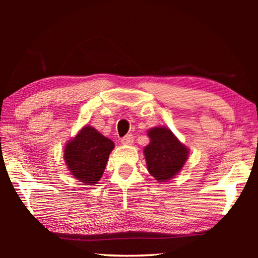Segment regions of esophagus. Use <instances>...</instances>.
I'll return each mask as SVG.
<instances>
[{
    "label": "esophagus",
    "mask_w": 258,
    "mask_h": 258,
    "mask_svg": "<svg viewBox=\"0 0 258 258\" xmlns=\"http://www.w3.org/2000/svg\"><path fill=\"white\" fill-rule=\"evenodd\" d=\"M133 141H134V136L132 134H127V135H125L122 140H120V143H122L123 145H131L133 143Z\"/></svg>",
    "instance_id": "1"
}]
</instances>
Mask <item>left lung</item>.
<instances>
[{
    "label": "left lung",
    "mask_w": 258,
    "mask_h": 258,
    "mask_svg": "<svg viewBox=\"0 0 258 258\" xmlns=\"http://www.w3.org/2000/svg\"><path fill=\"white\" fill-rule=\"evenodd\" d=\"M147 135L151 139L144 149L147 169L158 182H168L182 169L189 151L167 127H153Z\"/></svg>",
    "instance_id": "8db88e82"
}]
</instances>
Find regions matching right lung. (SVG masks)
<instances>
[{
  "label": "right lung",
  "instance_id": "1",
  "mask_svg": "<svg viewBox=\"0 0 258 258\" xmlns=\"http://www.w3.org/2000/svg\"><path fill=\"white\" fill-rule=\"evenodd\" d=\"M114 146L111 140L86 125L65 145L64 161L76 179L94 185L102 177Z\"/></svg>",
  "mask_w": 258,
  "mask_h": 258
}]
</instances>
